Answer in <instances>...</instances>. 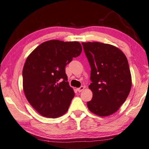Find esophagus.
<instances>
[{
    "mask_svg": "<svg viewBox=\"0 0 149 149\" xmlns=\"http://www.w3.org/2000/svg\"><path fill=\"white\" fill-rule=\"evenodd\" d=\"M85 89V87L84 86H81L80 87H79V88L77 89V90L78 92H81L82 91H84V89Z\"/></svg>",
    "mask_w": 149,
    "mask_h": 149,
    "instance_id": "1",
    "label": "esophagus"
}]
</instances>
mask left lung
<instances>
[{
  "label": "left lung",
  "mask_w": 149,
  "mask_h": 149,
  "mask_svg": "<svg viewBox=\"0 0 149 149\" xmlns=\"http://www.w3.org/2000/svg\"><path fill=\"white\" fill-rule=\"evenodd\" d=\"M91 66L93 97L87 103L91 113L105 117L115 113L125 101L132 86L127 57L113 45L101 42H83Z\"/></svg>",
  "instance_id": "8db88e82"
}]
</instances>
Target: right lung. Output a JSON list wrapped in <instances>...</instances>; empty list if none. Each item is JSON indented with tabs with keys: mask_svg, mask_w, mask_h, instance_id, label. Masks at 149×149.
Here are the masks:
<instances>
[{
	"mask_svg": "<svg viewBox=\"0 0 149 149\" xmlns=\"http://www.w3.org/2000/svg\"><path fill=\"white\" fill-rule=\"evenodd\" d=\"M81 51L78 42L52 40L28 56L22 70L23 90L30 104L42 116L57 118L67 112L75 93L65 68Z\"/></svg>",
	"mask_w": 149,
	"mask_h": 149,
	"instance_id": "1",
	"label": "right lung"
}]
</instances>
